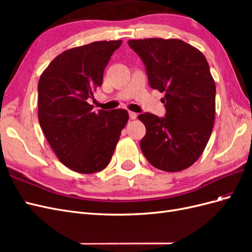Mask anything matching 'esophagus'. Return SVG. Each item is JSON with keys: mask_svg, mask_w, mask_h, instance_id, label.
<instances>
[{"mask_svg": "<svg viewBox=\"0 0 252 252\" xmlns=\"http://www.w3.org/2000/svg\"><path fill=\"white\" fill-rule=\"evenodd\" d=\"M129 117H130L131 120H135L136 117H138V114H136L135 112H132V111H129Z\"/></svg>", "mask_w": 252, "mask_h": 252, "instance_id": "1", "label": "esophagus"}]
</instances>
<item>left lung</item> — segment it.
Listing matches in <instances>:
<instances>
[{"instance_id": "8db88e82", "label": "left lung", "mask_w": 252, "mask_h": 252, "mask_svg": "<svg viewBox=\"0 0 252 252\" xmlns=\"http://www.w3.org/2000/svg\"><path fill=\"white\" fill-rule=\"evenodd\" d=\"M128 45L146 68L152 89L165 93V117L144 112L140 146L158 169L175 172L200 158L212 132L216 84L203 53L178 39L130 40Z\"/></svg>"}]
</instances>
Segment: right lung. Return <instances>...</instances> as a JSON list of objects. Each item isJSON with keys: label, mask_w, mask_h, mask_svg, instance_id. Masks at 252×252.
Listing matches in <instances>:
<instances>
[{"label": "right lung", "mask_w": 252, "mask_h": 252, "mask_svg": "<svg viewBox=\"0 0 252 252\" xmlns=\"http://www.w3.org/2000/svg\"><path fill=\"white\" fill-rule=\"evenodd\" d=\"M121 44L98 41L66 50L37 84L40 126L60 161L73 171L106 168L128 122L125 109L95 112L87 103L102 85L105 67Z\"/></svg>", "instance_id": "obj_1"}]
</instances>
